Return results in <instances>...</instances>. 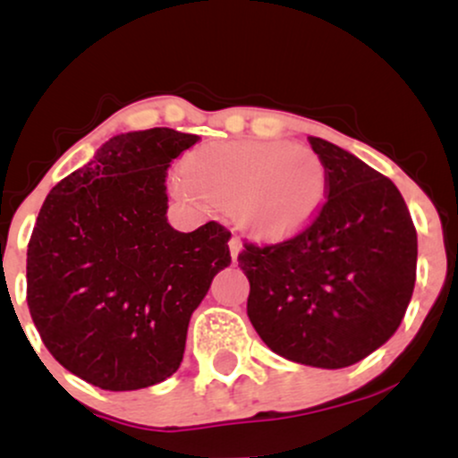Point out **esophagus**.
I'll list each match as a JSON object with an SVG mask.
<instances>
[{
	"mask_svg": "<svg viewBox=\"0 0 458 458\" xmlns=\"http://www.w3.org/2000/svg\"><path fill=\"white\" fill-rule=\"evenodd\" d=\"M228 245H230V254H233V260H236V256H239V251H241V239L239 236H233V239L228 241Z\"/></svg>",
	"mask_w": 458,
	"mask_h": 458,
	"instance_id": "34e87169",
	"label": "esophagus"
}]
</instances>
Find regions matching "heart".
Masks as SVG:
<instances>
[{"label": "heart", "instance_id": "obj_1", "mask_svg": "<svg viewBox=\"0 0 458 458\" xmlns=\"http://www.w3.org/2000/svg\"><path fill=\"white\" fill-rule=\"evenodd\" d=\"M178 196L207 198L233 208L234 219L265 239L291 236L318 217L327 198V170L318 155L286 141H222L193 152Z\"/></svg>", "mask_w": 458, "mask_h": 458}]
</instances>
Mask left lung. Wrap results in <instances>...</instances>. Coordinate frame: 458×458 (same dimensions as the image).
I'll list each match as a JSON object with an SVG mask.
<instances>
[{"label": "left lung", "instance_id": "1", "mask_svg": "<svg viewBox=\"0 0 458 458\" xmlns=\"http://www.w3.org/2000/svg\"><path fill=\"white\" fill-rule=\"evenodd\" d=\"M308 140L327 170V198L291 239L243 243L247 317L273 353L344 368L401 325L413 295L418 234L390 178L335 144Z\"/></svg>", "mask_w": 458, "mask_h": 458}]
</instances>
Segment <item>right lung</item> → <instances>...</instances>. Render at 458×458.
Instances as JSON below:
<instances>
[{
    "mask_svg": "<svg viewBox=\"0 0 458 458\" xmlns=\"http://www.w3.org/2000/svg\"><path fill=\"white\" fill-rule=\"evenodd\" d=\"M199 138L115 135L43 202L28 243V308L49 353L79 379L127 392L165 381L189 318L230 259V230L167 224L165 174Z\"/></svg>",
    "mask_w": 458,
    "mask_h": 458,
    "instance_id": "add662e5",
    "label": "right lung"
}]
</instances>
